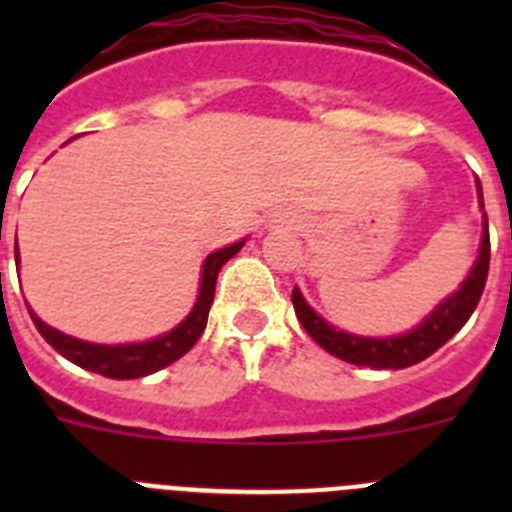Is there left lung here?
I'll return each mask as SVG.
<instances>
[{
    "label": "left lung",
    "instance_id": "1",
    "mask_svg": "<svg viewBox=\"0 0 512 512\" xmlns=\"http://www.w3.org/2000/svg\"><path fill=\"white\" fill-rule=\"evenodd\" d=\"M477 194H479V207L485 210V200H482V184L477 179ZM485 217V230H482V246H479V256L474 261L469 277L461 282L454 295L446 297L436 310L405 336L395 338H366L354 336V333H343L336 330L330 323H325L318 312L312 310L305 302L300 289L295 287L292 292V305H295L297 318H300L302 328L312 336V341L328 351V354L338 356V359L348 361L356 366H372V369H405L418 361L428 359L436 354L443 343L454 338L459 333L461 325L467 323L469 315L477 307L479 297L485 292L487 271H490V228H487V212Z\"/></svg>",
    "mask_w": 512,
    "mask_h": 512
}]
</instances>
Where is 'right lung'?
Wrapping results in <instances>:
<instances>
[{
    "instance_id": "1",
    "label": "right lung",
    "mask_w": 512,
    "mask_h": 512,
    "mask_svg": "<svg viewBox=\"0 0 512 512\" xmlns=\"http://www.w3.org/2000/svg\"><path fill=\"white\" fill-rule=\"evenodd\" d=\"M243 243L238 241L228 248H220V251H212L205 259L202 266V282H200V297L194 302L192 312L182 323L176 325L174 330H169L166 336H158L153 341L143 343H122V346H102V343H89L79 341V338H71L61 330L45 325L43 320L30 312L35 328L40 330V336L56 348L58 354L66 356L69 361H74L81 369H89V372H97L102 377L110 379H138L146 377V374L158 372L164 366L174 364L176 359H182L194 343L200 341L202 330L207 325V315H210V305L215 300V282L217 274L223 269V264L228 259H233L235 253L241 251ZM17 248V246H15ZM15 259H20L15 251Z\"/></svg>"
}]
</instances>
